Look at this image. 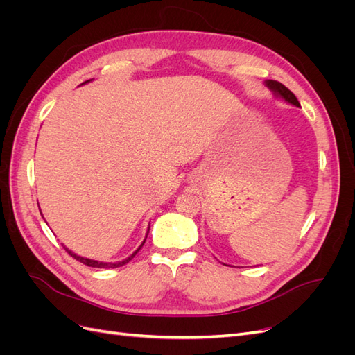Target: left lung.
Segmentation results:
<instances>
[{"label":"left lung","instance_id":"obj_1","mask_svg":"<svg viewBox=\"0 0 355 355\" xmlns=\"http://www.w3.org/2000/svg\"><path fill=\"white\" fill-rule=\"evenodd\" d=\"M265 84H266L268 89H271V92L277 96V98H280V99L286 101L287 103H292V105H295V106H300L299 101L296 99V96H295L292 92H290V90L286 87V85H283L282 83L274 81V80H266Z\"/></svg>","mask_w":355,"mask_h":355}]
</instances>
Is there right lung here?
<instances>
[{"label": "right lung", "mask_w": 355, "mask_h": 355, "mask_svg": "<svg viewBox=\"0 0 355 355\" xmlns=\"http://www.w3.org/2000/svg\"><path fill=\"white\" fill-rule=\"evenodd\" d=\"M90 81V80H89ZM89 81H85V83H89ZM85 83H83V84H85ZM145 243V241H144ZM144 243L139 245V249L135 252V253H132L130 256L127 257V259H124V261H120V262H115V263H110V262H99V261H93V259H87V257H83V256H78V254H75V253H72L71 250H68L67 247H65V250L73 257V259H77L78 262H81V263H84V265H87V266H93V268H118V266H123V265H125V263H128V261H132L133 257L136 256V253L142 249V245H144Z\"/></svg>", "instance_id": "1"}]
</instances>
